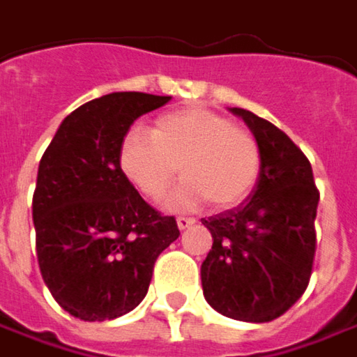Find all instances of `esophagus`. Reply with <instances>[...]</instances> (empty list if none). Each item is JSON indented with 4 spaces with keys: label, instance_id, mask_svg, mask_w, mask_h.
<instances>
[{
    "label": "esophagus",
    "instance_id": "34e87169",
    "mask_svg": "<svg viewBox=\"0 0 357 357\" xmlns=\"http://www.w3.org/2000/svg\"><path fill=\"white\" fill-rule=\"evenodd\" d=\"M195 224V218H178V227L179 229H188Z\"/></svg>",
    "mask_w": 357,
    "mask_h": 357
}]
</instances>
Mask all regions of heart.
<instances>
[{
  "label": "heart",
  "instance_id": "heart-1",
  "mask_svg": "<svg viewBox=\"0 0 357 357\" xmlns=\"http://www.w3.org/2000/svg\"><path fill=\"white\" fill-rule=\"evenodd\" d=\"M151 136L132 128L119 144V167L148 199H160L178 178L183 183L167 197L174 209L211 202L227 209L254 190L261 169L256 135L209 109L188 107L158 117Z\"/></svg>",
  "mask_w": 357,
  "mask_h": 357
}]
</instances>
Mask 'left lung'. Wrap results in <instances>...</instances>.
I'll return each mask as SVG.
<instances>
[{
	"label": "left lung",
	"instance_id": "8db88e82",
	"mask_svg": "<svg viewBox=\"0 0 357 357\" xmlns=\"http://www.w3.org/2000/svg\"><path fill=\"white\" fill-rule=\"evenodd\" d=\"M231 112L256 135L261 172L248 202L202 220L213 238L202 286L215 312L264 324L286 314L310 284L319 192L310 160L286 133L248 109Z\"/></svg>",
	"mask_w": 357,
	"mask_h": 357
}]
</instances>
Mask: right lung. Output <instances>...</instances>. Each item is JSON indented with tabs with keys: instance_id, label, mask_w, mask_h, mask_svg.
<instances>
[{
	"instance_id": "obj_1",
	"label": "right lung",
	"mask_w": 357,
	"mask_h": 357,
	"mask_svg": "<svg viewBox=\"0 0 357 357\" xmlns=\"http://www.w3.org/2000/svg\"><path fill=\"white\" fill-rule=\"evenodd\" d=\"M167 96L116 91L71 112L41 155L36 254L54 300L84 321L114 319L146 298L155 259L179 238L119 167V144Z\"/></svg>"
}]
</instances>
